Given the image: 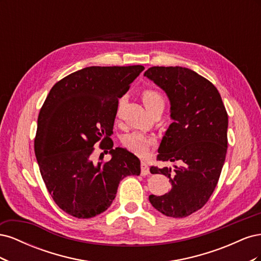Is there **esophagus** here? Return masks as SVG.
Segmentation results:
<instances>
[{
	"label": "esophagus",
	"instance_id": "esophagus-1",
	"mask_svg": "<svg viewBox=\"0 0 261 261\" xmlns=\"http://www.w3.org/2000/svg\"><path fill=\"white\" fill-rule=\"evenodd\" d=\"M140 169H141V175H143V176H146V175L150 174V170H149V167H148V164L146 162H141Z\"/></svg>",
	"mask_w": 261,
	"mask_h": 261
}]
</instances>
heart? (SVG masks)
I'll return each mask as SVG.
<instances>
[{"instance_id":"1","label":"heart","mask_w":261,"mask_h":261,"mask_svg":"<svg viewBox=\"0 0 261 261\" xmlns=\"http://www.w3.org/2000/svg\"><path fill=\"white\" fill-rule=\"evenodd\" d=\"M143 101L148 111L158 106L164 107L163 96L159 91L153 89H148L143 92ZM121 105L122 101L118 103V109L121 108ZM122 144L130 152L137 155H145L148 153L150 147L154 145V138L147 136L143 133L133 132L122 137Z\"/></svg>"}]
</instances>
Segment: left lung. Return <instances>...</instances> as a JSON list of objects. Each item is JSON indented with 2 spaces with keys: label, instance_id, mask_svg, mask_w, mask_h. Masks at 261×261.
Instances as JSON below:
<instances>
[{
  "label": "left lung",
  "instance_id": "left-lung-1",
  "mask_svg": "<svg viewBox=\"0 0 261 261\" xmlns=\"http://www.w3.org/2000/svg\"><path fill=\"white\" fill-rule=\"evenodd\" d=\"M144 76L167 93L173 121L158 149V160L181 161V167L158 169L171 189L149 201L164 216L185 218L199 210L215 191L227 149V113L218 89L194 70L153 66Z\"/></svg>",
  "mask_w": 261,
  "mask_h": 261
}]
</instances>
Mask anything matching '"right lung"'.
I'll list each match as a JSON object with an SVG mask.
<instances>
[{
    "instance_id": "add662e5",
    "label": "right lung",
    "mask_w": 261,
    "mask_h": 261,
    "mask_svg": "<svg viewBox=\"0 0 261 261\" xmlns=\"http://www.w3.org/2000/svg\"><path fill=\"white\" fill-rule=\"evenodd\" d=\"M144 69L86 67L58 82L46 97L38 117L35 153L48 192L69 216L100 215L111 206L120 181L140 174L138 158L125 148L113 149L110 136L118 98ZM99 140L112 160L96 165L90 156Z\"/></svg>"
}]
</instances>
